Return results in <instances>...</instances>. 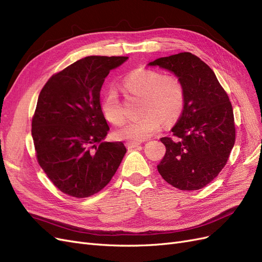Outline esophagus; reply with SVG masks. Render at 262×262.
Returning a JSON list of instances; mask_svg holds the SVG:
<instances>
[{"instance_id": "34e87169", "label": "esophagus", "mask_w": 262, "mask_h": 262, "mask_svg": "<svg viewBox=\"0 0 262 262\" xmlns=\"http://www.w3.org/2000/svg\"><path fill=\"white\" fill-rule=\"evenodd\" d=\"M126 147L128 148H134V147H138L139 145H141V142H137V141H128L125 143Z\"/></svg>"}]
</instances>
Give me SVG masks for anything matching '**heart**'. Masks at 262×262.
Wrapping results in <instances>:
<instances>
[{
  "label": "heart",
  "mask_w": 262,
  "mask_h": 262,
  "mask_svg": "<svg viewBox=\"0 0 262 262\" xmlns=\"http://www.w3.org/2000/svg\"><path fill=\"white\" fill-rule=\"evenodd\" d=\"M124 87L130 94L143 97L141 114L137 120L125 122L116 131L122 140L142 141L152 137L165 123L175 122L185 106V89L179 77L163 75L148 69H137L124 78ZM101 113L109 122L120 124L124 120V110L115 87L105 93L101 99Z\"/></svg>",
  "instance_id": "1"
}]
</instances>
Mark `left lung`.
Wrapping results in <instances>:
<instances>
[{
	"instance_id": "left-lung-1",
	"label": "left lung",
	"mask_w": 262,
	"mask_h": 262,
	"mask_svg": "<svg viewBox=\"0 0 262 262\" xmlns=\"http://www.w3.org/2000/svg\"><path fill=\"white\" fill-rule=\"evenodd\" d=\"M179 77L185 106L171 129L173 138H162L166 153L158 172L172 187L199 190L224 168L235 143L232 104L212 69L190 52L149 62Z\"/></svg>"
}]
</instances>
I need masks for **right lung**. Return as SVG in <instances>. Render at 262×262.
I'll return each instance as SVG.
<instances>
[{
    "instance_id": "add662e5",
    "label": "right lung",
    "mask_w": 262,
    "mask_h": 262,
    "mask_svg": "<svg viewBox=\"0 0 262 262\" xmlns=\"http://www.w3.org/2000/svg\"><path fill=\"white\" fill-rule=\"evenodd\" d=\"M128 57L91 55L52 75L39 94L31 122L37 160L63 193L87 198L108 185L126 152L105 142L109 126L100 90Z\"/></svg>"
}]
</instances>
